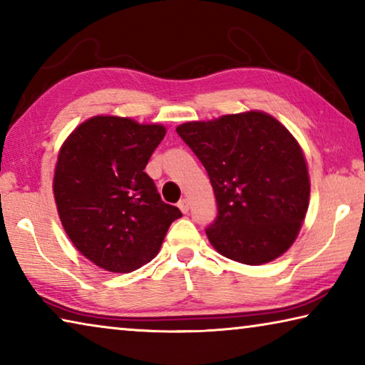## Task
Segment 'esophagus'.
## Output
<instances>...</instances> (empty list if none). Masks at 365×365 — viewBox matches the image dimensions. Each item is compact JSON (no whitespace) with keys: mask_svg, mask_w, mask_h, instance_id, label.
Returning <instances> with one entry per match:
<instances>
[{"mask_svg":"<svg viewBox=\"0 0 365 365\" xmlns=\"http://www.w3.org/2000/svg\"><path fill=\"white\" fill-rule=\"evenodd\" d=\"M178 209H180V211H182L183 214H187V212L190 211V202H188V200H180V202H178Z\"/></svg>","mask_w":365,"mask_h":365,"instance_id":"1","label":"esophagus"}]
</instances>
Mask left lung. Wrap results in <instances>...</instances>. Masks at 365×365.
<instances>
[{
  "label": "left lung",
  "mask_w": 365,
  "mask_h": 365,
  "mask_svg": "<svg viewBox=\"0 0 365 365\" xmlns=\"http://www.w3.org/2000/svg\"><path fill=\"white\" fill-rule=\"evenodd\" d=\"M177 133L214 188L217 219L206 228L214 250L262 265L292 248L311 195L306 156L292 132L274 115L251 109L185 122Z\"/></svg>",
  "instance_id": "8db88e82"
}]
</instances>
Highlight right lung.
<instances>
[{
  "label": "right lung",
  "mask_w": 365,
  "mask_h": 365,
  "mask_svg": "<svg viewBox=\"0 0 365 365\" xmlns=\"http://www.w3.org/2000/svg\"><path fill=\"white\" fill-rule=\"evenodd\" d=\"M165 132L160 123L100 114L77 125L59 148L53 193L61 224L80 255L100 269H140L182 217L145 172Z\"/></svg>",
  "instance_id": "right-lung-1"
}]
</instances>
